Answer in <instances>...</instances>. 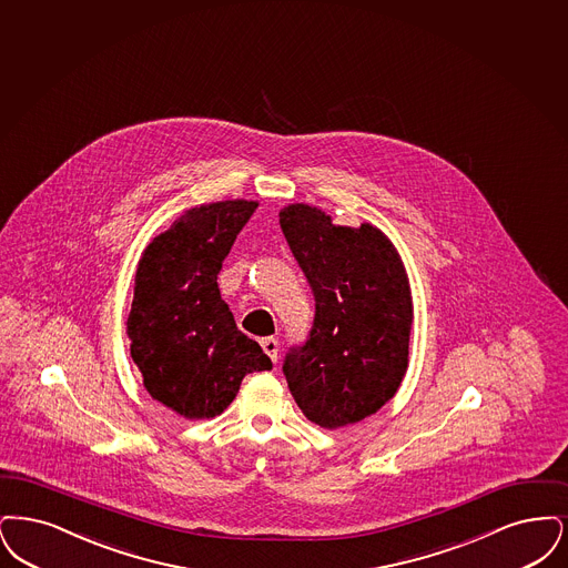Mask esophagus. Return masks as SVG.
Wrapping results in <instances>:
<instances>
[{
  "label": "esophagus",
  "instance_id": "esophagus-1",
  "mask_svg": "<svg viewBox=\"0 0 568 568\" xmlns=\"http://www.w3.org/2000/svg\"><path fill=\"white\" fill-rule=\"evenodd\" d=\"M261 347L265 349V354L272 358L273 363L277 361V339H273V337H265V339H261Z\"/></svg>",
  "mask_w": 568,
  "mask_h": 568
}]
</instances>
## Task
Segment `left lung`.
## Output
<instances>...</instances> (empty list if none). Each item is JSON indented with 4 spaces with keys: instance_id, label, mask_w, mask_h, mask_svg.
Returning a JSON list of instances; mask_svg holds the SVG:
<instances>
[{
    "instance_id": "obj_1",
    "label": "left lung",
    "mask_w": 568,
    "mask_h": 568,
    "mask_svg": "<svg viewBox=\"0 0 568 568\" xmlns=\"http://www.w3.org/2000/svg\"><path fill=\"white\" fill-rule=\"evenodd\" d=\"M280 226L316 298L310 337L282 367L296 405L328 430L369 418L409 365L414 301L400 254L371 222L342 226L307 203L286 205Z\"/></svg>"
}]
</instances>
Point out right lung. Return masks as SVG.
<instances>
[{
	"label": "right lung",
	"instance_id": "right-lung-1",
	"mask_svg": "<svg viewBox=\"0 0 568 568\" xmlns=\"http://www.w3.org/2000/svg\"><path fill=\"white\" fill-rule=\"evenodd\" d=\"M258 201L229 199L186 210L142 252L126 335L149 395L186 419L221 416L270 356L221 298L219 273Z\"/></svg>",
	"mask_w": 568,
	"mask_h": 568
}]
</instances>
